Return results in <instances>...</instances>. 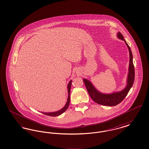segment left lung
Masks as SVG:
<instances>
[{
    "label": "left lung",
    "mask_w": 149,
    "mask_h": 149,
    "mask_svg": "<svg viewBox=\"0 0 149 149\" xmlns=\"http://www.w3.org/2000/svg\"><path fill=\"white\" fill-rule=\"evenodd\" d=\"M117 36L120 39L122 40L126 43L130 52L129 72L128 75L127 85L126 87L120 92L113 93L109 94H105L97 91L89 81L85 79H83L86 88L91 98L95 103L106 106H114L120 103L127 95L128 93L129 92L131 88L133 85L135 80V68L133 64V56L131 50L120 32L118 33Z\"/></svg>",
    "instance_id": "left-lung-1"
}]
</instances>
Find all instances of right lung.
Masks as SVG:
<instances>
[{"mask_svg": "<svg viewBox=\"0 0 149 149\" xmlns=\"http://www.w3.org/2000/svg\"><path fill=\"white\" fill-rule=\"evenodd\" d=\"M71 82H72V80H71V81L69 82V83L68 84V98L67 102H66L65 106L64 107V108H63L61 109H60V111H57V112H51V113H44V112H42L43 114H45V115H47V116H52V117H55V116H59V115L63 113H64V112L68 108V107L69 106L70 100V90H71Z\"/></svg>", "mask_w": 149, "mask_h": 149, "instance_id": "obj_1", "label": "right lung"}]
</instances>
